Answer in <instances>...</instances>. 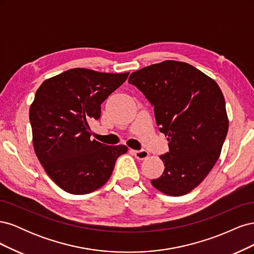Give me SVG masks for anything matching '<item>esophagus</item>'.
Wrapping results in <instances>:
<instances>
[{
    "label": "esophagus",
    "mask_w": 254,
    "mask_h": 254,
    "mask_svg": "<svg viewBox=\"0 0 254 254\" xmlns=\"http://www.w3.org/2000/svg\"><path fill=\"white\" fill-rule=\"evenodd\" d=\"M132 151V153L133 155L135 156V158L136 159H139V160H145L146 158L148 157V151H146V150H131Z\"/></svg>",
    "instance_id": "obj_1"
}]
</instances>
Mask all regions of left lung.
Returning a JSON list of instances; mask_svg holds the SVG:
<instances>
[{"mask_svg":"<svg viewBox=\"0 0 254 254\" xmlns=\"http://www.w3.org/2000/svg\"><path fill=\"white\" fill-rule=\"evenodd\" d=\"M153 107L170 151L160 158L164 172L151 184L162 193L181 196L200 183L219 158L229 122L218 84L198 68L166 60L129 76Z\"/></svg>","mask_w":254,"mask_h":254,"instance_id":"left-lung-1","label":"left lung"}]
</instances>
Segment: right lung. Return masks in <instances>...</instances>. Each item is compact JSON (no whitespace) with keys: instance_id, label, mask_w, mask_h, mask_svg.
Here are the masks:
<instances>
[{"instance_id":"right-lung-1","label":"right lung","mask_w":254,"mask_h":254,"mask_svg":"<svg viewBox=\"0 0 254 254\" xmlns=\"http://www.w3.org/2000/svg\"><path fill=\"white\" fill-rule=\"evenodd\" d=\"M129 73H99L72 68L47 79L29 109L34 149L59 188L89 194L108 181L125 145L91 140L90 120L101 118V105L124 83Z\"/></svg>"}]
</instances>
